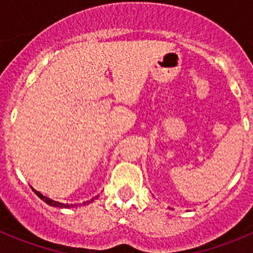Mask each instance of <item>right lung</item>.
Segmentation results:
<instances>
[{"instance_id": "1", "label": "right lung", "mask_w": 253, "mask_h": 253, "mask_svg": "<svg viewBox=\"0 0 253 253\" xmlns=\"http://www.w3.org/2000/svg\"><path fill=\"white\" fill-rule=\"evenodd\" d=\"M34 190V193L37 194L38 196H39L42 200H44V202L46 203L48 205H51V207H58V208H75V207H81V205H86V204H90V203H92L95 199L99 198V195L95 196V198H92L91 200H87V202H84V203H78V204H68V203H60V202H57V200H53V199L48 198V196L43 195L42 193H39V191H37L35 189Z\"/></svg>"}]
</instances>
